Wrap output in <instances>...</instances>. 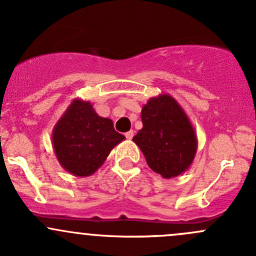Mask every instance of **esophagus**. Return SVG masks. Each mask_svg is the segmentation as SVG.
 Masks as SVG:
<instances>
[{
    "label": "esophagus",
    "instance_id": "34e87169",
    "mask_svg": "<svg viewBox=\"0 0 256 256\" xmlns=\"http://www.w3.org/2000/svg\"><path fill=\"white\" fill-rule=\"evenodd\" d=\"M124 136H126V138H127V139H132V138H133V136H134V132L133 130H129V132H127V133L124 134Z\"/></svg>",
    "mask_w": 256,
    "mask_h": 256
}]
</instances>
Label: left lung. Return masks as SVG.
I'll use <instances>...</instances> for the list:
<instances>
[{
  "label": "left lung",
  "mask_w": 256,
  "mask_h": 256,
  "mask_svg": "<svg viewBox=\"0 0 256 256\" xmlns=\"http://www.w3.org/2000/svg\"><path fill=\"white\" fill-rule=\"evenodd\" d=\"M143 128L133 142L149 168L164 178L188 170L197 152V136L186 112L172 96L152 97L142 108Z\"/></svg>",
  "instance_id": "1"
}]
</instances>
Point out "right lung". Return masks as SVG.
Segmentation results:
<instances>
[{"label": "right lung", "mask_w": 256, "mask_h": 256, "mask_svg": "<svg viewBox=\"0 0 256 256\" xmlns=\"http://www.w3.org/2000/svg\"><path fill=\"white\" fill-rule=\"evenodd\" d=\"M124 139L114 130L112 120L100 117L91 102L81 98L72 100L52 133L58 162L78 178L96 172L110 150Z\"/></svg>", "instance_id": "obj_1"}]
</instances>
